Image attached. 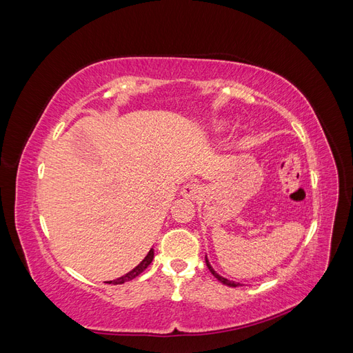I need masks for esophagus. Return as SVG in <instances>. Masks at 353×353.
Returning a JSON list of instances; mask_svg holds the SVG:
<instances>
[{
    "mask_svg": "<svg viewBox=\"0 0 353 353\" xmlns=\"http://www.w3.org/2000/svg\"><path fill=\"white\" fill-rule=\"evenodd\" d=\"M200 193H201V187L196 183H188L183 187V190H181V196H183L184 199H190V200L196 199Z\"/></svg>",
    "mask_w": 353,
    "mask_h": 353,
    "instance_id": "34e87169",
    "label": "esophagus"
}]
</instances>
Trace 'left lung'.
Wrapping results in <instances>:
<instances>
[{
	"instance_id": "8db88e82",
	"label": "left lung",
	"mask_w": 353,
	"mask_h": 353,
	"mask_svg": "<svg viewBox=\"0 0 353 353\" xmlns=\"http://www.w3.org/2000/svg\"><path fill=\"white\" fill-rule=\"evenodd\" d=\"M206 265H208V268H209V271L213 274V276H216L218 279V281H221L222 284H225V285H228V287H239L240 284L239 283H234V281H230V280H227V279H223V276H221V275H218L215 271L212 270V266L209 265V262H208V258H206Z\"/></svg>"
}]
</instances>
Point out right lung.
Instances as JSON below:
<instances>
[{
    "label": "right lung",
    "instance_id": "add662e5",
    "mask_svg": "<svg viewBox=\"0 0 353 353\" xmlns=\"http://www.w3.org/2000/svg\"><path fill=\"white\" fill-rule=\"evenodd\" d=\"M153 258H154V250H153V249H150V252H148V254L145 256V258L143 259V262H141L140 265L135 266V268H134L132 271H130L128 274H125L123 276H121V279L114 280V281H113V284H123V283H126V281H131V280H134L135 276L140 275V274L147 268V266L152 263Z\"/></svg>",
    "mask_w": 353,
    "mask_h": 353
}]
</instances>
